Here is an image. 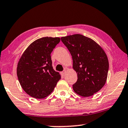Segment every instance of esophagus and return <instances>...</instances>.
Instances as JSON below:
<instances>
[{
  "label": "esophagus",
  "mask_w": 128,
  "mask_h": 128,
  "mask_svg": "<svg viewBox=\"0 0 128 128\" xmlns=\"http://www.w3.org/2000/svg\"><path fill=\"white\" fill-rule=\"evenodd\" d=\"M66 69H64V70H63L62 72H61V75H62V76H64V74H66Z\"/></svg>",
  "instance_id": "obj_1"
}]
</instances>
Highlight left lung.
Returning <instances> with one entry per match:
<instances>
[{"label":"left lung","mask_w":128,"mask_h":128,"mask_svg":"<svg viewBox=\"0 0 128 128\" xmlns=\"http://www.w3.org/2000/svg\"><path fill=\"white\" fill-rule=\"evenodd\" d=\"M72 58L77 80L72 85L75 93L88 97L104 86L109 70V61L103 50L93 40L80 34L61 38Z\"/></svg>","instance_id":"1"}]
</instances>
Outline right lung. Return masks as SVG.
I'll list each match as a JSON object with an SVG mask.
<instances>
[{"label": "right lung", "instance_id": "right-lung-1", "mask_svg": "<svg viewBox=\"0 0 128 128\" xmlns=\"http://www.w3.org/2000/svg\"><path fill=\"white\" fill-rule=\"evenodd\" d=\"M60 41L56 37H44L33 42L18 64L17 76L24 91L31 97L43 98L54 90L61 78L53 69L51 54Z\"/></svg>", "mask_w": 128, "mask_h": 128}]
</instances>
